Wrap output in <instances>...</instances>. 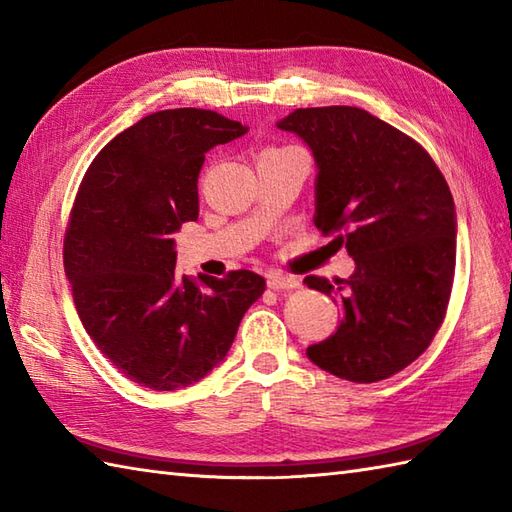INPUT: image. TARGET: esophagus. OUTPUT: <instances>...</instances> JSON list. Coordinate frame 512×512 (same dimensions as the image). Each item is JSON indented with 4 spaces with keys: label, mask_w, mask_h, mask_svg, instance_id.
<instances>
[{
    "label": "esophagus",
    "mask_w": 512,
    "mask_h": 512,
    "mask_svg": "<svg viewBox=\"0 0 512 512\" xmlns=\"http://www.w3.org/2000/svg\"><path fill=\"white\" fill-rule=\"evenodd\" d=\"M268 288L270 290H292L299 288V281L295 277L281 275V273H270L268 275Z\"/></svg>",
    "instance_id": "34e87169"
}]
</instances>
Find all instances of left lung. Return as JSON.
I'll return each instance as SVG.
<instances>
[{"instance_id": "obj_1", "label": "left lung", "mask_w": 512, "mask_h": 512, "mask_svg": "<svg viewBox=\"0 0 512 512\" xmlns=\"http://www.w3.org/2000/svg\"><path fill=\"white\" fill-rule=\"evenodd\" d=\"M317 162L323 235L339 233L354 259L347 279L306 277L343 308L339 328L308 358L352 383L398 374L431 345L455 273V204L438 165L416 140L361 107H306L277 123Z\"/></svg>"}]
</instances>
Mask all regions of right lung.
<instances>
[{
  "instance_id": "obj_1",
  "label": "right lung",
  "mask_w": 512,
  "mask_h": 512,
  "mask_svg": "<svg viewBox=\"0 0 512 512\" xmlns=\"http://www.w3.org/2000/svg\"><path fill=\"white\" fill-rule=\"evenodd\" d=\"M248 127L211 110H162L107 143L85 171L63 239V266L85 332L134 383H198L231 350L264 295L250 270L176 275L173 233L198 220L204 154Z\"/></svg>"
}]
</instances>
